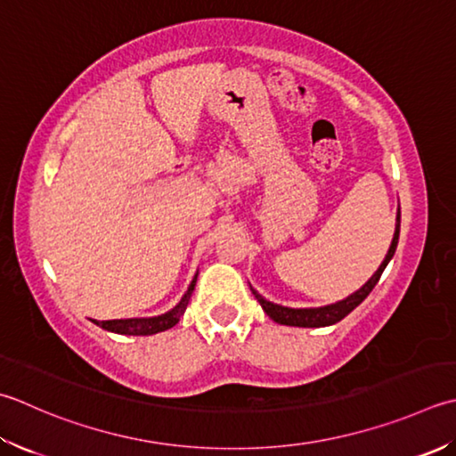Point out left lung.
I'll return each mask as SVG.
<instances>
[{
	"label": "left lung",
	"instance_id": "left-lung-1",
	"mask_svg": "<svg viewBox=\"0 0 456 456\" xmlns=\"http://www.w3.org/2000/svg\"><path fill=\"white\" fill-rule=\"evenodd\" d=\"M399 227H401V211L397 209V217H395V233L394 239H391L389 251L383 258L379 269L371 274V279L363 284L360 290L352 292L350 297H346L344 300H338L334 305H326V306H316V308H290V306H282V305H274V302L266 300L261 297L253 287L255 298L258 300V305L263 306V310L269 314L271 320H274L276 324H284V326H298V328H322V326H332L336 322H340L342 318H346L350 312L360 306L362 302L368 298V294L376 287L381 273L386 271V266L389 265L391 258L395 255V248L399 243Z\"/></svg>",
	"mask_w": 456,
	"mask_h": 456
}]
</instances>
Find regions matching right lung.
Returning <instances> with one entry per match:
<instances>
[{"label": "right lung", "instance_id": "obj_1", "mask_svg": "<svg viewBox=\"0 0 456 456\" xmlns=\"http://www.w3.org/2000/svg\"><path fill=\"white\" fill-rule=\"evenodd\" d=\"M195 282H198V273H195L193 281L190 287H187L185 294L182 297V300L177 302V305L167 310L166 314H159V316H151V318H120V320H102V322H96V326H101L104 330H109V332L114 334H124V336H151V334H158V332H164V330L174 328L177 322H180V318L183 316V312L190 305V298H191V292L195 289Z\"/></svg>", "mask_w": 456, "mask_h": 456}]
</instances>
